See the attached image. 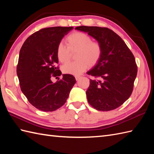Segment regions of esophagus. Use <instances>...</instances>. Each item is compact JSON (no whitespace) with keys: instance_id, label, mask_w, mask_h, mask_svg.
I'll use <instances>...</instances> for the list:
<instances>
[{"instance_id":"34e87169","label":"esophagus","mask_w":154,"mask_h":154,"mask_svg":"<svg viewBox=\"0 0 154 154\" xmlns=\"http://www.w3.org/2000/svg\"><path fill=\"white\" fill-rule=\"evenodd\" d=\"M80 78H81V76H79V75H76V76H75V79H76L77 81L79 80Z\"/></svg>"}]
</instances>
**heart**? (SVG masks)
<instances>
[{"instance_id":"b5f03b06","label":"heart","mask_w":154,"mask_h":154,"mask_svg":"<svg viewBox=\"0 0 154 154\" xmlns=\"http://www.w3.org/2000/svg\"><path fill=\"white\" fill-rule=\"evenodd\" d=\"M65 45L60 43L56 49V56L61 63L70 60L71 54L76 52L74 62H69L62 67L65 74L79 75L88 67L95 66L103 54V46L100 42L93 41L89 35L81 32H73L65 38Z\"/></svg>"}]
</instances>
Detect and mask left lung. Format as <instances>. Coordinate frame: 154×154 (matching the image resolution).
I'll use <instances>...</instances> for the list:
<instances>
[{
    "mask_svg": "<svg viewBox=\"0 0 154 154\" xmlns=\"http://www.w3.org/2000/svg\"><path fill=\"white\" fill-rule=\"evenodd\" d=\"M75 29L87 32L103 49L99 61L87 73L100 79H90L86 91L88 102L97 110L116 109L132 93L138 72L134 56L122 39L109 28L81 26Z\"/></svg>",
    "mask_w": 154,
    "mask_h": 154,
    "instance_id": "8db88e82",
    "label": "left lung"
}]
</instances>
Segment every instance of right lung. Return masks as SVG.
Segmentation results:
<instances>
[{"mask_svg":"<svg viewBox=\"0 0 154 154\" xmlns=\"http://www.w3.org/2000/svg\"><path fill=\"white\" fill-rule=\"evenodd\" d=\"M73 27L42 28L30 35L20 51L16 73L20 87L32 105L44 112L60 109L66 102L76 80L73 75L63 74L53 83L51 77L60 76L56 66V49Z\"/></svg>","mask_w":154,"mask_h":154,"instance_id":"obj_1","label":"right lung"}]
</instances>
